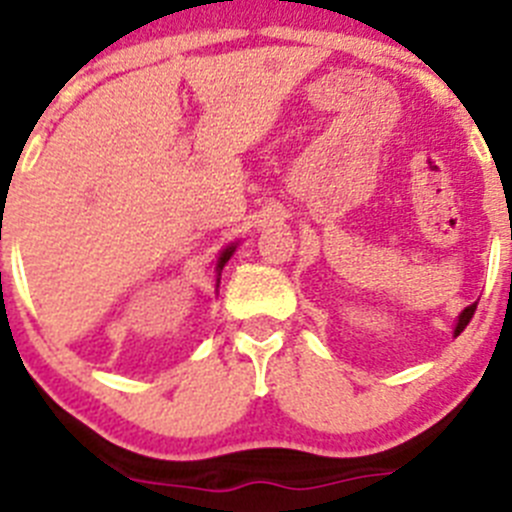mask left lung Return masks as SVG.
Here are the masks:
<instances>
[{
	"label": "left lung",
	"mask_w": 512,
	"mask_h": 512,
	"mask_svg": "<svg viewBox=\"0 0 512 512\" xmlns=\"http://www.w3.org/2000/svg\"><path fill=\"white\" fill-rule=\"evenodd\" d=\"M474 311H477V303H472V306H467V308H464L462 313H459V321H457V326H454V336H459V334H462V331H464V326H467L469 321H472Z\"/></svg>",
	"instance_id": "obj_1"
}]
</instances>
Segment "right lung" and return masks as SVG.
Returning <instances> with one entry per match:
<instances>
[{
  "label": "right lung",
  "mask_w": 512,
  "mask_h": 512,
  "mask_svg": "<svg viewBox=\"0 0 512 512\" xmlns=\"http://www.w3.org/2000/svg\"><path fill=\"white\" fill-rule=\"evenodd\" d=\"M234 250H237V245H229L227 250H222V255H219V260H216V275H222L224 265H227L229 257L234 255ZM216 288H219V278H216Z\"/></svg>",
  "instance_id": "obj_1"
}]
</instances>
